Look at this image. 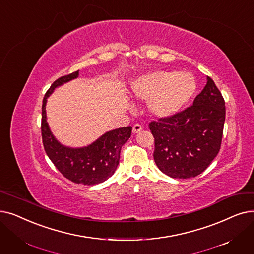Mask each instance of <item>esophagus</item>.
Instances as JSON below:
<instances>
[{
  "mask_svg": "<svg viewBox=\"0 0 254 254\" xmlns=\"http://www.w3.org/2000/svg\"><path fill=\"white\" fill-rule=\"evenodd\" d=\"M142 128H143V127H142L141 125L136 124V125H134V127H133V133H134V134H138L140 130H142Z\"/></svg>",
  "mask_w": 254,
  "mask_h": 254,
  "instance_id": "34e87169",
  "label": "esophagus"
}]
</instances>
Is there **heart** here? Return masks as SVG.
<instances>
[{
    "label": "heart",
    "instance_id": "obj_1",
    "mask_svg": "<svg viewBox=\"0 0 254 254\" xmlns=\"http://www.w3.org/2000/svg\"><path fill=\"white\" fill-rule=\"evenodd\" d=\"M196 88L194 75L188 71L157 70L134 81L131 91L140 100L148 101L151 114L170 117L190 102Z\"/></svg>",
    "mask_w": 254,
    "mask_h": 254
}]
</instances>
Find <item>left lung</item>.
I'll use <instances>...</instances> for the list:
<instances>
[{"label": "left lung", "mask_w": 254, "mask_h": 254, "mask_svg": "<svg viewBox=\"0 0 254 254\" xmlns=\"http://www.w3.org/2000/svg\"><path fill=\"white\" fill-rule=\"evenodd\" d=\"M224 121V98L207 76L192 106L149 124L154 138L153 159L159 169L173 179L202 173L221 147Z\"/></svg>", "instance_id": "obj_1"}]
</instances>
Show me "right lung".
Wrapping results in <instances>:
<instances>
[{
	"label": "right lung",
	"mask_w": 254,
	"mask_h": 254,
	"mask_svg": "<svg viewBox=\"0 0 254 254\" xmlns=\"http://www.w3.org/2000/svg\"><path fill=\"white\" fill-rule=\"evenodd\" d=\"M79 70L55 81L42 101L41 136L43 147L50 160L66 179L75 183L92 186L105 182L115 172L120 158V149L131 134V127L107 131L92 144L71 148L62 145L52 134L47 123V98L55 88L78 78Z\"/></svg>",
	"instance_id": "1"
}]
</instances>
